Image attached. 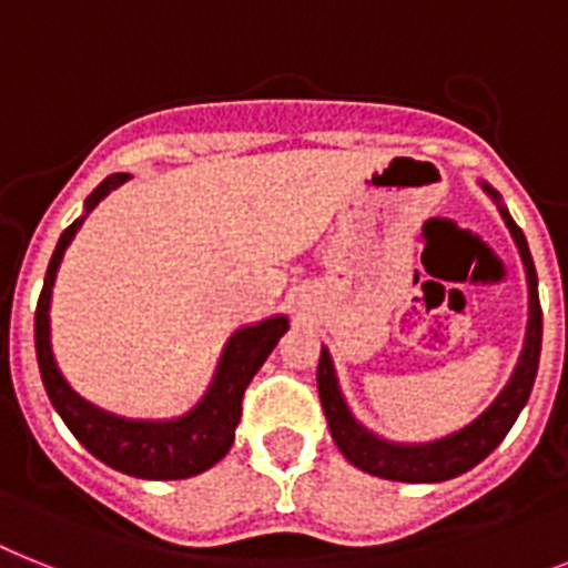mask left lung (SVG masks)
<instances>
[{
  "label": "left lung",
  "mask_w": 568,
  "mask_h": 568,
  "mask_svg": "<svg viewBox=\"0 0 568 568\" xmlns=\"http://www.w3.org/2000/svg\"><path fill=\"white\" fill-rule=\"evenodd\" d=\"M488 195L499 204L505 225L511 231L514 242L519 247L523 265H526L528 276V328H526V346L517 361L511 381L505 384L503 393L494 398L483 416L474 418L468 427H462L459 433L438 438V442H427V445H395L387 438H378L366 427L355 422L346 402H343L341 387H337L335 366L328 352H321V364H317V393H321L323 413H326L328 430L335 445L341 447V454L355 465V468L366 470V474L381 476V479H393V483H445L454 476L465 474L474 465L485 459L505 438V433L511 430L517 422L519 409L526 407L531 387L537 378V364H540V343H542V312H540V294H537V271L528 242L511 213L505 211V204L499 202V193L488 184H483Z\"/></svg>",
  "instance_id": "obj_1"
}]
</instances>
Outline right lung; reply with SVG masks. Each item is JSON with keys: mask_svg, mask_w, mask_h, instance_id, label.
I'll use <instances>...</instances> for the list:
<instances>
[{"mask_svg": "<svg viewBox=\"0 0 568 568\" xmlns=\"http://www.w3.org/2000/svg\"><path fill=\"white\" fill-rule=\"evenodd\" d=\"M130 175L118 173L100 181L85 199V213H92L100 199H106ZM85 213L78 222H71L57 242L49 271H45L37 314H33V343H37V364H40L45 393L80 445L109 468L138 476V479H187V476L202 474L231 450L233 433H236L242 416V395L256 369L265 364V357L274 352L276 341L288 332V317L280 314V317H268L256 326L240 328L219 357L211 389L187 416L173 418V422H132V418L103 413L94 404L83 402L65 384L54 364V355H51L49 337L51 288H54L57 268L63 262L69 242L83 225Z\"/></svg>", "mask_w": 568, "mask_h": 568, "instance_id": "1", "label": "right lung"}]
</instances>
